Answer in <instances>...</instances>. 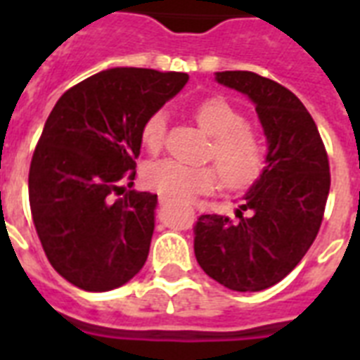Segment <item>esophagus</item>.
<instances>
[{"mask_svg": "<svg viewBox=\"0 0 360 360\" xmlns=\"http://www.w3.org/2000/svg\"><path fill=\"white\" fill-rule=\"evenodd\" d=\"M158 203H160V205H166V203H168V198L160 196V198H158Z\"/></svg>", "mask_w": 360, "mask_h": 360, "instance_id": "obj_1", "label": "esophagus"}]
</instances>
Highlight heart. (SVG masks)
<instances>
[{
	"mask_svg": "<svg viewBox=\"0 0 360 360\" xmlns=\"http://www.w3.org/2000/svg\"><path fill=\"white\" fill-rule=\"evenodd\" d=\"M194 117L207 134L213 136L209 158L219 166H188L164 158L143 169V183L160 196L186 200L209 194L220 183L230 191H245L265 172L267 146L262 130L246 123L245 114L222 97L205 98L194 106ZM166 138V114L153 112L141 124V141L147 151L162 149ZM221 174H219L218 172Z\"/></svg>",
	"mask_w": 360,
	"mask_h": 360,
	"instance_id": "1",
	"label": "heart"
}]
</instances>
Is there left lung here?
I'll use <instances>...</instances> for the list:
<instances>
[{"instance_id":"8db88e82","label":"left lung","mask_w":360,"mask_h":360,"mask_svg":"<svg viewBox=\"0 0 360 360\" xmlns=\"http://www.w3.org/2000/svg\"><path fill=\"white\" fill-rule=\"evenodd\" d=\"M217 80L256 104L269 140L267 166L237 209L239 220L198 219L194 254L219 284L262 291L288 276L318 236L330 188L329 157L312 115L288 87L248 70L217 72Z\"/></svg>"}]
</instances>
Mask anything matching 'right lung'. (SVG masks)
I'll return each instance as SVG.
<instances>
[{
	"label": "right lung",
	"mask_w": 360,
	"mask_h": 360,
	"mask_svg": "<svg viewBox=\"0 0 360 360\" xmlns=\"http://www.w3.org/2000/svg\"><path fill=\"white\" fill-rule=\"evenodd\" d=\"M188 80L185 72L117 67L61 95L30 166V207L48 262L70 284L110 291L140 273L157 194L127 191L141 124Z\"/></svg>",
	"instance_id": "1"
}]
</instances>
